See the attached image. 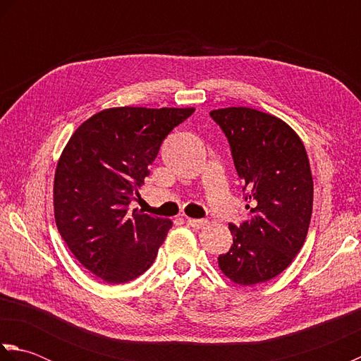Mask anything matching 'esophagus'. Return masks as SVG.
<instances>
[{
	"label": "esophagus",
	"mask_w": 361,
	"mask_h": 361,
	"mask_svg": "<svg viewBox=\"0 0 361 361\" xmlns=\"http://www.w3.org/2000/svg\"><path fill=\"white\" fill-rule=\"evenodd\" d=\"M186 224H188V226L194 228V229H202V228L206 226V224H208V221H206V220H197V219H188Z\"/></svg>",
	"instance_id": "1"
}]
</instances>
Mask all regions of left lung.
<instances>
[{
  "instance_id": "1",
  "label": "left lung",
  "mask_w": 361,
  "mask_h": 361,
  "mask_svg": "<svg viewBox=\"0 0 361 361\" xmlns=\"http://www.w3.org/2000/svg\"><path fill=\"white\" fill-rule=\"evenodd\" d=\"M224 130L243 181L250 209L219 268L239 286L276 278L293 262L307 237L313 209V178L301 137L287 122L248 106L212 110Z\"/></svg>"
}]
</instances>
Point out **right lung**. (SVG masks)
<instances>
[{"label": "right lung", "instance_id": "right-lung-1", "mask_svg": "<svg viewBox=\"0 0 361 361\" xmlns=\"http://www.w3.org/2000/svg\"><path fill=\"white\" fill-rule=\"evenodd\" d=\"M194 110L113 106L66 142L54 175V219L74 257L104 282L132 281L155 260L172 220L128 204L161 142Z\"/></svg>", "mask_w": 361, "mask_h": 361}]
</instances>
